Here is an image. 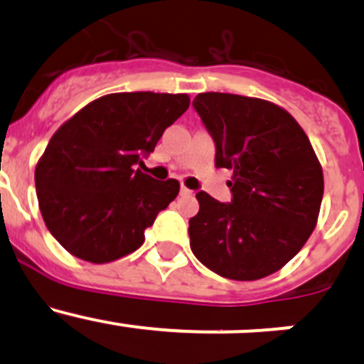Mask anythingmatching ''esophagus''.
Here are the masks:
<instances>
[{
	"label": "esophagus",
	"mask_w": 364,
	"mask_h": 364,
	"mask_svg": "<svg viewBox=\"0 0 364 364\" xmlns=\"http://www.w3.org/2000/svg\"><path fill=\"white\" fill-rule=\"evenodd\" d=\"M181 196H193V192L190 188H186V186H181Z\"/></svg>",
	"instance_id": "esophagus-1"
}]
</instances>
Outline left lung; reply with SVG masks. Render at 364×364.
Wrapping results in <instances>:
<instances>
[{"label": "left lung", "instance_id": "8db88e82", "mask_svg": "<svg viewBox=\"0 0 364 364\" xmlns=\"http://www.w3.org/2000/svg\"><path fill=\"white\" fill-rule=\"evenodd\" d=\"M193 107L216 144V167L232 171V204L199 192L190 218L193 255L229 280L269 277L314 232L324 174L310 139L284 107L262 98L200 93Z\"/></svg>", "mask_w": 364, "mask_h": 364}]
</instances>
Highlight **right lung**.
<instances>
[{"instance_id": "obj_1", "label": "right lung", "mask_w": 364, "mask_h": 364, "mask_svg": "<svg viewBox=\"0 0 364 364\" xmlns=\"http://www.w3.org/2000/svg\"><path fill=\"white\" fill-rule=\"evenodd\" d=\"M188 105L186 93H111L54 132L35 185L43 222L65 250L105 264L144 243V230L178 197L179 181H155L135 165Z\"/></svg>"}]
</instances>
